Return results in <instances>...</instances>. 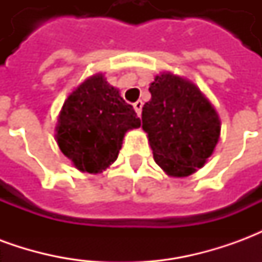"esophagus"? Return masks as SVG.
<instances>
[{"label":"esophagus","mask_w":262,"mask_h":262,"mask_svg":"<svg viewBox=\"0 0 262 262\" xmlns=\"http://www.w3.org/2000/svg\"><path fill=\"white\" fill-rule=\"evenodd\" d=\"M133 108H135V111H136L137 116H140V114H142V108H143L142 101H137V102L133 103Z\"/></svg>","instance_id":"esophagus-1"}]
</instances>
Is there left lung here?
I'll return each mask as SVG.
<instances>
[{"instance_id":"8db88e82","label":"left lung","mask_w":262,"mask_h":262,"mask_svg":"<svg viewBox=\"0 0 262 262\" xmlns=\"http://www.w3.org/2000/svg\"><path fill=\"white\" fill-rule=\"evenodd\" d=\"M142 127L147 132L154 161L171 177L191 176L213 153L220 120L192 82L170 73L157 75L148 88Z\"/></svg>"}]
</instances>
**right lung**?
<instances>
[{
    "mask_svg": "<svg viewBox=\"0 0 262 262\" xmlns=\"http://www.w3.org/2000/svg\"><path fill=\"white\" fill-rule=\"evenodd\" d=\"M140 119L102 74L85 80L63 105L56 139L60 150L86 172H101L118 159L122 140Z\"/></svg>",
    "mask_w": 262,
    "mask_h": 262,
    "instance_id": "1",
    "label": "right lung"
}]
</instances>
